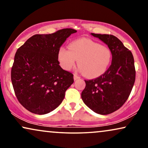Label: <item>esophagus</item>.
Instances as JSON below:
<instances>
[{"instance_id": "34e87169", "label": "esophagus", "mask_w": 148, "mask_h": 148, "mask_svg": "<svg viewBox=\"0 0 148 148\" xmlns=\"http://www.w3.org/2000/svg\"><path fill=\"white\" fill-rule=\"evenodd\" d=\"M73 79H74V80H75V81H76V80L79 79H80V77H79V76L76 75H74V76H73Z\"/></svg>"}]
</instances>
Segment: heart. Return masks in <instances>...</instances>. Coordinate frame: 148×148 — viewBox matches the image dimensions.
<instances>
[{
    "label": "heart",
    "instance_id": "obj_1",
    "mask_svg": "<svg viewBox=\"0 0 148 148\" xmlns=\"http://www.w3.org/2000/svg\"><path fill=\"white\" fill-rule=\"evenodd\" d=\"M57 58L60 66L66 71L71 69L78 60L79 71L87 77L94 79L106 71L112 60V52L108 46L83 38L71 42L69 49L60 47Z\"/></svg>",
    "mask_w": 148,
    "mask_h": 148
}]
</instances>
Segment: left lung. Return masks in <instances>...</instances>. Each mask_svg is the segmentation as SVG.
I'll return each instance as SVG.
<instances>
[{
    "label": "left lung",
    "mask_w": 148,
    "mask_h": 148,
    "mask_svg": "<svg viewBox=\"0 0 148 148\" xmlns=\"http://www.w3.org/2000/svg\"><path fill=\"white\" fill-rule=\"evenodd\" d=\"M106 44L112 52L108 69L99 77L85 80L82 93L84 104L98 114H110L128 99L135 80L134 58L131 51L116 37L108 34H91Z\"/></svg>",
    "instance_id": "1"
}]
</instances>
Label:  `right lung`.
<instances>
[{
	"label": "right lung",
	"instance_id": "1",
	"mask_svg": "<svg viewBox=\"0 0 148 148\" xmlns=\"http://www.w3.org/2000/svg\"><path fill=\"white\" fill-rule=\"evenodd\" d=\"M75 29L66 28L50 34H36L16 52L11 69L14 91L29 112L45 114L61 104L73 75L62 69L58 50Z\"/></svg>",
	"mask_w": 148,
	"mask_h": 148
}]
</instances>
